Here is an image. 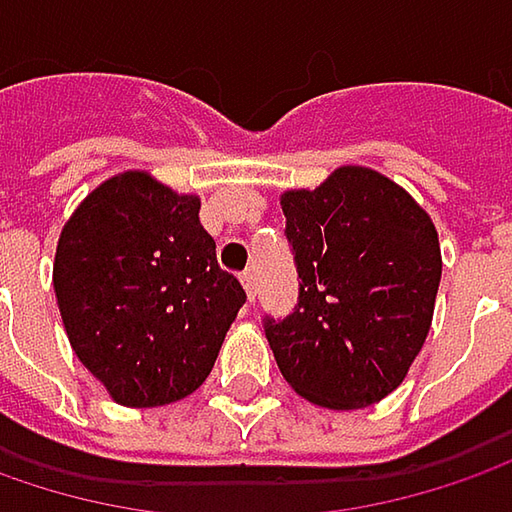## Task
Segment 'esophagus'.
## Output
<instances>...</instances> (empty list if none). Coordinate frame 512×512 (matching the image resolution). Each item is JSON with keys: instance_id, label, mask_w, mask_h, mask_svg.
<instances>
[{"instance_id": "1", "label": "esophagus", "mask_w": 512, "mask_h": 512, "mask_svg": "<svg viewBox=\"0 0 512 512\" xmlns=\"http://www.w3.org/2000/svg\"><path fill=\"white\" fill-rule=\"evenodd\" d=\"M240 281H243V289H246V295H249V301H255V295H257L255 272H252V269H246V272L240 275Z\"/></svg>"}]
</instances>
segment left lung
<instances>
[{
    "mask_svg": "<svg viewBox=\"0 0 512 512\" xmlns=\"http://www.w3.org/2000/svg\"><path fill=\"white\" fill-rule=\"evenodd\" d=\"M298 307L266 318V339L295 394L333 411L388 397L423 350L440 286L432 217L379 170L336 167L316 191H284Z\"/></svg>",
    "mask_w": 512,
    "mask_h": 512,
    "instance_id": "left-lung-1",
    "label": "left lung"
}]
</instances>
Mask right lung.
<instances>
[{"instance_id":"1","label":"right lung","mask_w":512,"mask_h":512,"mask_svg":"<svg viewBox=\"0 0 512 512\" xmlns=\"http://www.w3.org/2000/svg\"><path fill=\"white\" fill-rule=\"evenodd\" d=\"M51 281L77 359L130 408L194 394L246 304L199 223V196L147 170L109 176L77 205Z\"/></svg>"}]
</instances>
